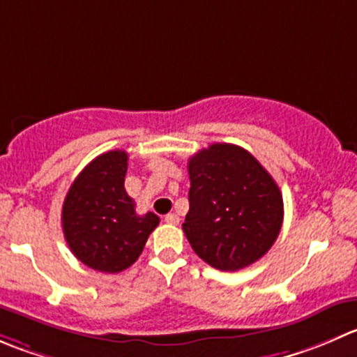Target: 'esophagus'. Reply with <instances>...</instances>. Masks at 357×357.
<instances>
[{"mask_svg":"<svg viewBox=\"0 0 357 357\" xmlns=\"http://www.w3.org/2000/svg\"><path fill=\"white\" fill-rule=\"evenodd\" d=\"M164 221H165V223H169V225H178L179 223V216H178V214L171 213V214H167V216L164 218Z\"/></svg>","mask_w":357,"mask_h":357,"instance_id":"34e87169","label":"esophagus"}]
</instances>
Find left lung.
Wrapping results in <instances>:
<instances>
[{
	"label": "left lung",
	"instance_id": "obj_1",
	"mask_svg": "<svg viewBox=\"0 0 357 357\" xmlns=\"http://www.w3.org/2000/svg\"><path fill=\"white\" fill-rule=\"evenodd\" d=\"M190 211L183 231L193 251L218 271L258 261L278 238L282 195L248 150L216 143L188 160Z\"/></svg>",
	"mask_w": 357,
	"mask_h": 357
}]
</instances>
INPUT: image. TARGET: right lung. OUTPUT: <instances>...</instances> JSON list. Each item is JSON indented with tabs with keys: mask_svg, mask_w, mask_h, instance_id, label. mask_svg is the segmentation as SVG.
I'll list each match as a JSON object with an SVG mask.
<instances>
[{
	"mask_svg": "<svg viewBox=\"0 0 357 357\" xmlns=\"http://www.w3.org/2000/svg\"><path fill=\"white\" fill-rule=\"evenodd\" d=\"M127 153L106 151L73 181L62 204V231L73 255L94 271L116 274L139 255L158 216L137 214L126 192Z\"/></svg>",
	"mask_w": 357,
	"mask_h": 357,
	"instance_id": "add662e5",
	"label": "right lung"
}]
</instances>
